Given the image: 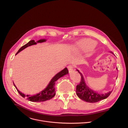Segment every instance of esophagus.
I'll return each instance as SVG.
<instances>
[{
  "label": "esophagus",
  "mask_w": 128,
  "mask_h": 128,
  "mask_svg": "<svg viewBox=\"0 0 128 128\" xmlns=\"http://www.w3.org/2000/svg\"><path fill=\"white\" fill-rule=\"evenodd\" d=\"M67 68H68V70H69V72H71L73 70H74V66H73V65H69V66H68V67H67Z\"/></svg>",
  "instance_id": "1"
}]
</instances>
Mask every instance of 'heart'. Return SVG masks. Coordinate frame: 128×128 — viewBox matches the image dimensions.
<instances>
[{
  "mask_svg": "<svg viewBox=\"0 0 128 128\" xmlns=\"http://www.w3.org/2000/svg\"><path fill=\"white\" fill-rule=\"evenodd\" d=\"M95 44V42L90 39H85L80 42L77 48L82 50L87 51L92 48Z\"/></svg>",
  "mask_w": 128,
  "mask_h": 128,
  "instance_id": "b5f03b06",
  "label": "heart"
}]
</instances>
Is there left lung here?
<instances>
[{"label":"left lung","mask_w":128,"mask_h":128,"mask_svg":"<svg viewBox=\"0 0 128 128\" xmlns=\"http://www.w3.org/2000/svg\"><path fill=\"white\" fill-rule=\"evenodd\" d=\"M112 54V52H111ZM118 69V68H117ZM81 76V81L76 86V92L78 96L82 100L89 103H95L107 98L112 93V91L105 94H98L88 88L84 82V78L78 70H77Z\"/></svg>","instance_id":"1"}]
</instances>
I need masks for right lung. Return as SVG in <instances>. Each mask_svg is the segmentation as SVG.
Segmentation results:
<instances>
[{"label":"right lung","mask_w":128,"mask_h":128,"mask_svg":"<svg viewBox=\"0 0 128 128\" xmlns=\"http://www.w3.org/2000/svg\"><path fill=\"white\" fill-rule=\"evenodd\" d=\"M46 41V40L43 39V40H38L37 42L41 43V42H44ZM37 42H35L34 40H30L27 44H25L24 46H22L19 50L18 51V52H16V54H17L20 52L21 50H23L24 49H25V48H26L27 47H28L29 46L36 44H37ZM68 74V70L67 68H65L63 70H62L60 72H58L57 74H56V75H55V76L53 77V78L50 81L48 86L45 89H44L42 91V92H40L39 93H38L37 94L33 95L31 96L28 95H26L24 94L21 93L20 91L18 90V89L17 88L16 86L14 84V82H13V83H14V86L16 88L18 93H19V94L23 98L26 97L27 100H28L29 101H32V102H44V101H46V100H50L54 96V95H55V94H56L55 90H54V85H55L56 82L59 78H60L63 76H65Z\"/></svg>","instance_id":"add662e5"}]
</instances>
